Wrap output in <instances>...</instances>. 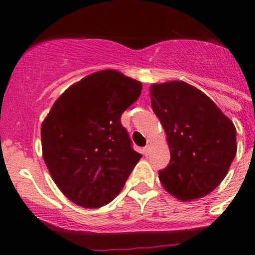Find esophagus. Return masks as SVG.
Wrapping results in <instances>:
<instances>
[{
    "label": "esophagus",
    "mask_w": 255,
    "mask_h": 255,
    "mask_svg": "<svg viewBox=\"0 0 255 255\" xmlns=\"http://www.w3.org/2000/svg\"><path fill=\"white\" fill-rule=\"evenodd\" d=\"M149 152H150V147L149 145H145V147L143 148V153H144V155L149 154Z\"/></svg>",
    "instance_id": "1"
}]
</instances>
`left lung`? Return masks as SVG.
<instances>
[{
	"mask_svg": "<svg viewBox=\"0 0 255 255\" xmlns=\"http://www.w3.org/2000/svg\"><path fill=\"white\" fill-rule=\"evenodd\" d=\"M150 102L167 133L170 160L159 170L164 189L180 201L216 189L237 153V130L216 103L182 81L150 87Z\"/></svg>",
	"mask_w": 255,
	"mask_h": 255,
	"instance_id": "8db88e82",
	"label": "left lung"
}]
</instances>
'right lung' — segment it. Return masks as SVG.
Segmentation results:
<instances>
[{"label": "right lung", "mask_w": 255, "mask_h": 255, "mask_svg": "<svg viewBox=\"0 0 255 255\" xmlns=\"http://www.w3.org/2000/svg\"><path fill=\"white\" fill-rule=\"evenodd\" d=\"M140 91L138 81L117 71H100L66 90L44 118V163L73 203L100 208L122 190L142 154L132 148L121 116Z\"/></svg>", "instance_id": "obj_1"}]
</instances>
